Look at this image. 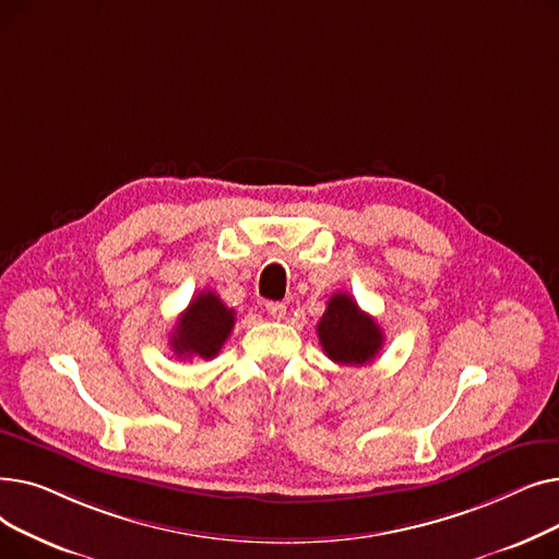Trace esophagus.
Returning <instances> with one entry per match:
<instances>
[{
    "label": "esophagus",
    "instance_id": "obj_1",
    "mask_svg": "<svg viewBox=\"0 0 559 559\" xmlns=\"http://www.w3.org/2000/svg\"><path fill=\"white\" fill-rule=\"evenodd\" d=\"M264 308H267V314H270L272 319H278V321H281V319L285 317V312H287L285 304H281V301H270Z\"/></svg>",
    "mask_w": 559,
    "mask_h": 559
}]
</instances>
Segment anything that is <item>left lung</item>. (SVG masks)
I'll list each match as a JSON object with an SVG mask.
<instances>
[{"mask_svg":"<svg viewBox=\"0 0 559 559\" xmlns=\"http://www.w3.org/2000/svg\"><path fill=\"white\" fill-rule=\"evenodd\" d=\"M317 335L324 354L337 365H367L383 348V331L346 292L331 297L317 324Z\"/></svg>","mask_w":559,"mask_h":559,"instance_id":"1","label":"left lung"}]
</instances>
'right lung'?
I'll use <instances>...</instances> for the list:
<instances>
[{
	"instance_id": "1",
	"label": "right lung",
	"mask_w": 559,
	"mask_h": 559,
	"mask_svg": "<svg viewBox=\"0 0 559 559\" xmlns=\"http://www.w3.org/2000/svg\"><path fill=\"white\" fill-rule=\"evenodd\" d=\"M235 326V310L226 308L215 292H199L181 312L169 337L171 350L183 360H211Z\"/></svg>"
}]
</instances>
